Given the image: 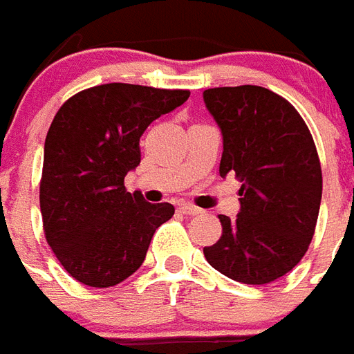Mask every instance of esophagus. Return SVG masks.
<instances>
[{
  "label": "esophagus",
  "mask_w": 354,
  "mask_h": 354,
  "mask_svg": "<svg viewBox=\"0 0 354 354\" xmlns=\"http://www.w3.org/2000/svg\"><path fill=\"white\" fill-rule=\"evenodd\" d=\"M178 212L184 214V216H197V214H201V210H198L197 206H193V204L187 203L180 204V206H178Z\"/></svg>",
  "instance_id": "34e87169"
}]
</instances>
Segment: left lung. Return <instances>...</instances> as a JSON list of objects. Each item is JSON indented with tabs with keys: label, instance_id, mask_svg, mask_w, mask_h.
<instances>
[{
	"label": "left lung",
	"instance_id": "obj_1",
	"mask_svg": "<svg viewBox=\"0 0 354 354\" xmlns=\"http://www.w3.org/2000/svg\"><path fill=\"white\" fill-rule=\"evenodd\" d=\"M203 97L223 135L219 174L242 182L238 216H219L223 232L204 257L234 281L272 283L302 261L315 232L323 195L315 142L297 109L266 88H210Z\"/></svg>",
	"mask_w": 354,
	"mask_h": 354
}]
</instances>
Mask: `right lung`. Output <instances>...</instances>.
<instances>
[{
	"instance_id": "1",
	"label": "right lung",
	"mask_w": 354,
	"mask_h": 354,
	"mask_svg": "<svg viewBox=\"0 0 354 354\" xmlns=\"http://www.w3.org/2000/svg\"><path fill=\"white\" fill-rule=\"evenodd\" d=\"M187 90L101 84L67 99L44 140L41 214L46 242L65 270L88 287H112L137 272L151 236L174 216L125 189L140 163L146 127L184 104Z\"/></svg>"
}]
</instances>
